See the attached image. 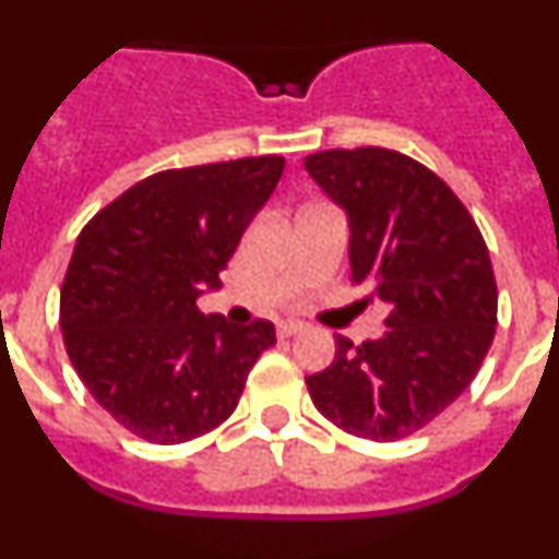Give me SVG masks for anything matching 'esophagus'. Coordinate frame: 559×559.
Returning a JSON list of instances; mask_svg holds the SVG:
<instances>
[{"label": "esophagus", "mask_w": 559, "mask_h": 559, "mask_svg": "<svg viewBox=\"0 0 559 559\" xmlns=\"http://www.w3.org/2000/svg\"><path fill=\"white\" fill-rule=\"evenodd\" d=\"M302 328L305 324L302 322H280L276 324V333H280V338H290V335H296V333H302Z\"/></svg>", "instance_id": "esophagus-1"}]
</instances>
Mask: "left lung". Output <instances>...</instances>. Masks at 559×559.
<instances>
[{
  "label": "left lung",
  "instance_id": "8db88e82",
  "mask_svg": "<svg viewBox=\"0 0 559 559\" xmlns=\"http://www.w3.org/2000/svg\"><path fill=\"white\" fill-rule=\"evenodd\" d=\"M305 170L347 212L353 283L389 305L386 333L360 347L338 335L333 364L305 383L330 423L394 442L476 378L496 335L490 251L451 187L403 153L322 151Z\"/></svg>",
  "mask_w": 559,
  "mask_h": 559
}]
</instances>
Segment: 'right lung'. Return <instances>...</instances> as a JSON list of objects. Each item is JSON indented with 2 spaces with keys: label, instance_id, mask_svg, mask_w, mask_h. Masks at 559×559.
<instances>
[{
  "label": "right lung",
  "instance_id": "add662e5",
  "mask_svg": "<svg viewBox=\"0 0 559 559\" xmlns=\"http://www.w3.org/2000/svg\"><path fill=\"white\" fill-rule=\"evenodd\" d=\"M283 156L153 173L78 235L61 288L67 355L122 428L179 445L237 408L274 324H231L195 305L271 199Z\"/></svg>",
  "mask_w": 559,
  "mask_h": 559
}]
</instances>
